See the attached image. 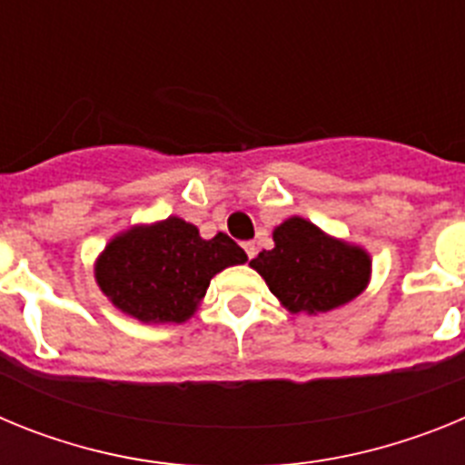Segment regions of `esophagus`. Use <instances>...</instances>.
I'll return each instance as SVG.
<instances>
[{
	"mask_svg": "<svg viewBox=\"0 0 465 465\" xmlns=\"http://www.w3.org/2000/svg\"><path fill=\"white\" fill-rule=\"evenodd\" d=\"M244 252H246V256L253 258L258 253V249H256V244H253V242H244Z\"/></svg>",
	"mask_w": 465,
	"mask_h": 465,
	"instance_id": "esophagus-1",
	"label": "esophagus"
}]
</instances>
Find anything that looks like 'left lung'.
Wrapping results in <instances>:
<instances>
[{
  "instance_id": "1",
  "label": "left lung",
  "mask_w": 465,
  "mask_h": 465,
  "mask_svg": "<svg viewBox=\"0 0 465 465\" xmlns=\"http://www.w3.org/2000/svg\"><path fill=\"white\" fill-rule=\"evenodd\" d=\"M272 240L274 249L258 253L252 268L291 314L347 305L371 282L372 262L365 249L326 235L307 219H286L274 228Z\"/></svg>"
}]
</instances>
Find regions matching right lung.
<instances>
[{"instance_id": "right-lung-1", "label": "right lung", "mask_w": 465, "mask_h": 465, "mask_svg": "<svg viewBox=\"0 0 465 465\" xmlns=\"http://www.w3.org/2000/svg\"><path fill=\"white\" fill-rule=\"evenodd\" d=\"M242 262L244 249L228 235L203 240L195 225L170 216L114 237L94 262V279L118 310L139 322L183 323L213 274Z\"/></svg>"}]
</instances>
